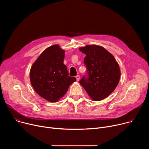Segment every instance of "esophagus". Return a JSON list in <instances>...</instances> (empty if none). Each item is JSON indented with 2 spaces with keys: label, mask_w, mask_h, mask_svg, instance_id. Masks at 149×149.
<instances>
[{
  "label": "esophagus",
  "mask_w": 149,
  "mask_h": 149,
  "mask_svg": "<svg viewBox=\"0 0 149 149\" xmlns=\"http://www.w3.org/2000/svg\"><path fill=\"white\" fill-rule=\"evenodd\" d=\"M75 77H76V78H77V81H79V79H80L79 75H77Z\"/></svg>",
  "instance_id": "34e87169"
}]
</instances>
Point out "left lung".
<instances>
[{"label": "left lung", "instance_id": "obj_1", "mask_svg": "<svg viewBox=\"0 0 149 149\" xmlns=\"http://www.w3.org/2000/svg\"><path fill=\"white\" fill-rule=\"evenodd\" d=\"M86 55L84 63L87 71L79 83L94 101L107 97L117 87L120 70L113 55L98 45H87L79 48Z\"/></svg>", "mask_w": 149, "mask_h": 149}]
</instances>
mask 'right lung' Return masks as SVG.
Returning a JSON list of instances; mask_svg holds the SVG:
<instances>
[{"mask_svg": "<svg viewBox=\"0 0 149 149\" xmlns=\"http://www.w3.org/2000/svg\"><path fill=\"white\" fill-rule=\"evenodd\" d=\"M65 51L58 45L43 51L32 65L30 79L33 88L42 97L56 102L68 91L76 78L70 77L63 64Z\"/></svg>", "mask_w": 149, "mask_h": 149, "instance_id": "right-lung-1", "label": "right lung"}]
</instances>
